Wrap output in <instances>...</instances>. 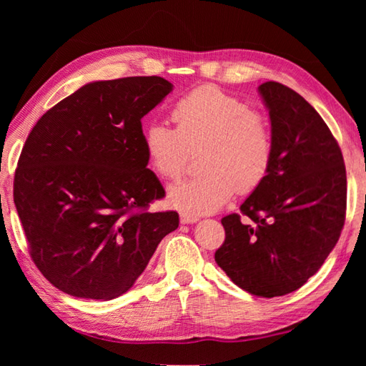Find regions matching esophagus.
Instances as JSON below:
<instances>
[{"label": "esophagus", "mask_w": 366, "mask_h": 366, "mask_svg": "<svg viewBox=\"0 0 366 366\" xmlns=\"http://www.w3.org/2000/svg\"><path fill=\"white\" fill-rule=\"evenodd\" d=\"M199 220V217L195 214H189V212H181V222L182 223H197Z\"/></svg>", "instance_id": "34e87169"}]
</instances>
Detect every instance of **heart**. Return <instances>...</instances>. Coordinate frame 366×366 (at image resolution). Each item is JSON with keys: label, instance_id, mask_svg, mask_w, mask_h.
<instances>
[{"label": "heart", "instance_id": "heart-1", "mask_svg": "<svg viewBox=\"0 0 366 366\" xmlns=\"http://www.w3.org/2000/svg\"><path fill=\"white\" fill-rule=\"evenodd\" d=\"M176 129L152 122L144 130L147 159L160 177L176 181L190 152L199 154L203 174L171 185L168 201L179 211L211 214L236 190H254L266 179L274 159V137L266 116L245 100L215 86H201L171 110Z\"/></svg>", "mask_w": 366, "mask_h": 366}]
</instances>
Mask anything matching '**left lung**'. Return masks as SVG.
Masks as SVG:
<instances>
[{"instance_id": "obj_1", "label": "left lung", "mask_w": 366, "mask_h": 366, "mask_svg": "<svg viewBox=\"0 0 366 366\" xmlns=\"http://www.w3.org/2000/svg\"><path fill=\"white\" fill-rule=\"evenodd\" d=\"M269 110L274 159L239 214L222 219L215 261L232 283L259 297L290 294L321 269L346 217V168L315 108L282 83L258 88Z\"/></svg>"}]
</instances>
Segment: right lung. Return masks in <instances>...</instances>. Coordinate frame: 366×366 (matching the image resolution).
<instances>
[{
	"label": "right lung",
	"instance_id": "add662e5",
	"mask_svg": "<svg viewBox=\"0 0 366 366\" xmlns=\"http://www.w3.org/2000/svg\"><path fill=\"white\" fill-rule=\"evenodd\" d=\"M173 84L162 76L92 81L50 108L23 146L14 203L29 254L49 282L74 297L112 300L143 274L174 211L147 168L142 119Z\"/></svg>",
	"mask_w": 366,
	"mask_h": 366
}]
</instances>
